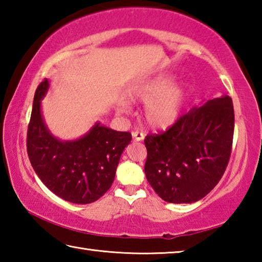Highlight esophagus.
<instances>
[{"label":"esophagus","instance_id":"34e87169","mask_svg":"<svg viewBox=\"0 0 262 262\" xmlns=\"http://www.w3.org/2000/svg\"><path fill=\"white\" fill-rule=\"evenodd\" d=\"M132 135H133V137H134L135 141H142V140L144 139V134H143V133H141V132H139V130L133 132Z\"/></svg>","mask_w":262,"mask_h":262}]
</instances>
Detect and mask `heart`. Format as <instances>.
Here are the masks:
<instances>
[{"label":"heart","instance_id":"heart-1","mask_svg":"<svg viewBox=\"0 0 262 262\" xmlns=\"http://www.w3.org/2000/svg\"><path fill=\"white\" fill-rule=\"evenodd\" d=\"M171 75H161L136 85L130 91V98L144 101L143 118L155 128L173 125L180 117L186 101V90L175 84Z\"/></svg>","mask_w":262,"mask_h":262}]
</instances>
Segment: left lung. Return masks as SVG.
<instances>
[{"label": "left lung", "instance_id": "8db88e82", "mask_svg": "<svg viewBox=\"0 0 262 262\" xmlns=\"http://www.w3.org/2000/svg\"><path fill=\"white\" fill-rule=\"evenodd\" d=\"M234 130L229 96L193 107L166 130L145 136L144 172L164 201L192 203L219 184L231 156Z\"/></svg>", "mask_w": 262, "mask_h": 262}]
</instances>
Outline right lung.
<instances>
[{
    "label": "right lung",
    "instance_id": "1",
    "mask_svg": "<svg viewBox=\"0 0 262 262\" xmlns=\"http://www.w3.org/2000/svg\"><path fill=\"white\" fill-rule=\"evenodd\" d=\"M48 85L45 78L34 94L26 137L31 165L46 187L63 200L78 205L95 202L112 186L132 134L97 123L79 140L62 142L55 139L46 128L40 112V99Z\"/></svg>",
    "mask_w": 262,
    "mask_h": 262
}]
</instances>
